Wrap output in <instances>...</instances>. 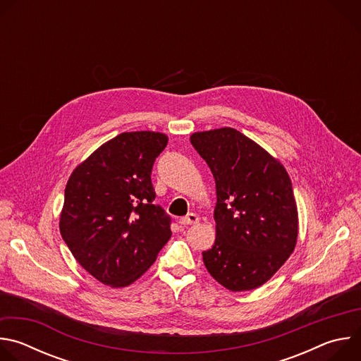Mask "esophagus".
Masks as SVG:
<instances>
[{"label":"esophagus","mask_w":361,"mask_h":361,"mask_svg":"<svg viewBox=\"0 0 361 361\" xmlns=\"http://www.w3.org/2000/svg\"><path fill=\"white\" fill-rule=\"evenodd\" d=\"M178 223H180L181 226H191V224L198 223V217H197L195 213H188L185 217H181Z\"/></svg>","instance_id":"obj_1"}]
</instances>
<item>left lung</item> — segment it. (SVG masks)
Returning a JSON list of instances; mask_svg holds the SVG:
<instances>
[{
  "mask_svg": "<svg viewBox=\"0 0 361 361\" xmlns=\"http://www.w3.org/2000/svg\"><path fill=\"white\" fill-rule=\"evenodd\" d=\"M190 140L216 180V241L202 251L204 266L231 291L260 287L297 243L291 180L280 161L234 128L194 133Z\"/></svg>",
  "mask_w": 361,
  "mask_h": 361,
  "instance_id": "1",
  "label": "left lung"
}]
</instances>
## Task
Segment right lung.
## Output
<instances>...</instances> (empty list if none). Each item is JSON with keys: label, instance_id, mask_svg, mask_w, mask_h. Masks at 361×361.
Returning a JSON list of instances; mask_svg holds the SVG:
<instances>
[{"label": "right lung", "instance_id": "right-lung-1", "mask_svg": "<svg viewBox=\"0 0 361 361\" xmlns=\"http://www.w3.org/2000/svg\"><path fill=\"white\" fill-rule=\"evenodd\" d=\"M166 134L121 133L68 178L61 237L75 260L106 286L126 287L156 262L171 237V217L154 204L151 171Z\"/></svg>", "mask_w": 361, "mask_h": 361}]
</instances>
